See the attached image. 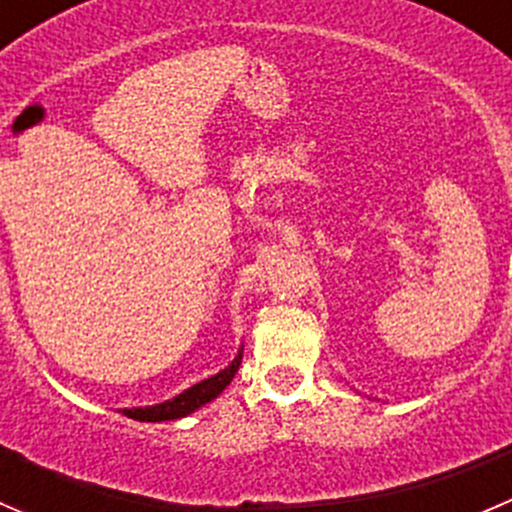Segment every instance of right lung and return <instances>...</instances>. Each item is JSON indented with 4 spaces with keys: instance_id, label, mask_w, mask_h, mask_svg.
<instances>
[{
    "instance_id": "1",
    "label": "right lung",
    "mask_w": 512,
    "mask_h": 512,
    "mask_svg": "<svg viewBox=\"0 0 512 512\" xmlns=\"http://www.w3.org/2000/svg\"><path fill=\"white\" fill-rule=\"evenodd\" d=\"M242 361V352H237L235 361H232L227 369L220 371V374L210 376V379L200 381V384L190 386L188 391L178 394L175 399L165 401V404L146 406V409H123V416L136 418V421H173V418H183L193 414L195 409H200L203 404L213 401L215 396H220L225 391V386L230 384L232 376L237 374Z\"/></svg>"
}]
</instances>
